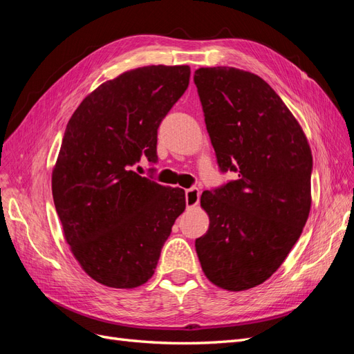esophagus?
<instances>
[{"instance_id": "34e87169", "label": "esophagus", "mask_w": 354, "mask_h": 354, "mask_svg": "<svg viewBox=\"0 0 354 354\" xmlns=\"http://www.w3.org/2000/svg\"><path fill=\"white\" fill-rule=\"evenodd\" d=\"M185 198H186V205H187V208L196 207L198 203H199V189H196V187L187 189L186 194H185Z\"/></svg>"}]
</instances>
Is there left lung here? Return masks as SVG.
Returning a JSON list of instances; mask_svg holds the SVG:
<instances>
[{"label": "left lung", "instance_id": "left-lung-1", "mask_svg": "<svg viewBox=\"0 0 354 354\" xmlns=\"http://www.w3.org/2000/svg\"><path fill=\"white\" fill-rule=\"evenodd\" d=\"M194 80L220 171L238 174L202 194L209 229L196 239V254L214 285L245 291L279 269L303 232L312 205V151L259 75L217 66L195 71Z\"/></svg>", "mask_w": 354, "mask_h": 354}]
</instances>
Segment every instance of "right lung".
<instances>
[{
    "instance_id": "obj_1",
    "label": "right lung",
    "mask_w": 354,
    "mask_h": 354,
    "mask_svg": "<svg viewBox=\"0 0 354 354\" xmlns=\"http://www.w3.org/2000/svg\"><path fill=\"white\" fill-rule=\"evenodd\" d=\"M190 68L145 66L103 82L73 112L51 189L63 234L84 272L111 288L155 273L160 250L186 208L185 190L138 176L158 160V128L186 91Z\"/></svg>"
}]
</instances>
